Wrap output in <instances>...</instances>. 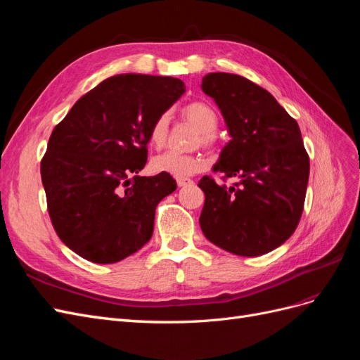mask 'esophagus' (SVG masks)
<instances>
[{
  "instance_id": "obj_1",
  "label": "esophagus",
  "mask_w": 360,
  "mask_h": 360,
  "mask_svg": "<svg viewBox=\"0 0 360 360\" xmlns=\"http://www.w3.org/2000/svg\"><path fill=\"white\" fill-rule=\"evenodd\" d=\"M193 181L191 180V179H188V177H179L177 179V184L180 188H183V186H188V184H192Z\"/></svg>"
}]
</instances>
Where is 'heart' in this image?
Wrapping results in <instances>:
<instances>
[{
	"label": "heart",
	"instance_id": "1",
	"mask_svg": "<svg viewBox=\"0 0 360 360\" xmlns=\"http://www.w3.org/2000/svg\"><path fill=\"white\" fill-rule=\"evenodd\" d=\"M181 115L188 120L191 124L201 132V143L204 146H213L214 130L217 127V114L210 105L204 102H192L181 110ZM169 130V115L160 114L150 126L148 138L155 147H162L165 144ZM205 167V159L200 155H181L176 151H165L151 160V168L156 172H165L174 177H188L197 174Z\"/></svg>",
	"mask_w": 360,
	"mask_h": 360
}]
</instances>
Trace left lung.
<instances>
[{"label": "left lung", "instance_id": "1", "mask_svg": "<svg viewBox=\"0 0 360 360\" xmlns=\"http://www.w3.org/2000/svg\"><path fill=\"white\" fill-rule=\"evenodd\" d=\"M202 91L219 108L231 139L213 167L238 179L233 186L204 176L200 225L209 240L240 257H258L284 243L303 212L309 156L296 120L274 96L243 76L216 72Z\"/></svg>", "mask_w": 360, "mask_h": 360}]
</instances>
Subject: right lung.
<instances>
[{"instance_id": "add662e5", "label": "right lung", "mask_w": 360, "mask_h": 360, "mask_svg": "<svg viewBox=\"0 0 360 360\" xmlns=\"http://www.w3.org/2000/svg\"><path fill=\"white\" fill-rule=\"evenodd\" d=\"M184 91L171 76L115 75L53 127L41 183L53 230L79 257L112 264L151 238L156 207L177 183L165 172H138L147 162L151 123Z\"/></svg>"}]
</instances>
